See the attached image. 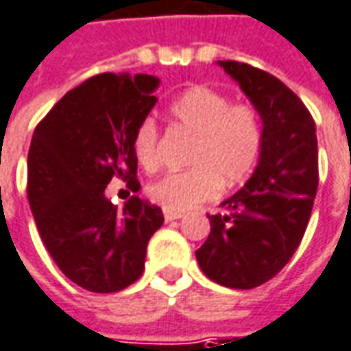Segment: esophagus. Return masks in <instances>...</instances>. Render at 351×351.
<instances>
[{
	"label": "esophagus",
	"instance_id": "1",
	"mask_svg": "<svg viewBox=\"0 0 351 351\" xmlns=\"http://www.w3.org/2000/svg\"><path fill=\"white\" fill-rule=\"evenodd\" d=\"M163 217L167 222H173V220H178L182 218V213H175V210H163Z\"/></svg>",
	"mask_w": 351,
	"mask_h": 351
}]
</instances>
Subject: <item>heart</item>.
I'll return each mask as SVG.
<instances>
[{"label": "heart", "mask_w": 351, "mask_h": 351, "mask_svg": "<svg viewBox=\"0 0 351 351\" xmlns=\"http://www.w3.org/2000/svg\"><path fill=\"white\" fill-rule=\"evenodd\" d=\"M167 112L178 127L195 136V142L188 156L190 169L169 173L148 186L154 203L182 213L251 178L264 146L262 117L252 104H232L224 93L195 85L180 93ZM133 146L142 167H158L159 131L152 117L138 123Z\"/></svg>", "instance_id": "heart-1"}]
</instances>
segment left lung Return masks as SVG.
Wrapping results in <instances>:
<instances>
[{"instance_id": "8db88e82", "label": "left lung", "mask_w": 351, "mask_h": 351, "mask_svg": "<svg viewBox=\"0 0 351 351\" xmlns=\"http://www.w3.org/2000/svg\"><path fill=\"white\" fill-rule=\"evenodd\" d=\"M264 125L258 165L245 186L207 215L210 234L195 251L218 285L254 289L278 276L302 241L317 192V136L312 114L285 83L245 62L218 60Z\"/></svg>"}]
</instances>
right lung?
I'll use <instances>...</instances> for the list:
<instances>
[{
	"instance_id": "1",
	"label": "right lung",
	"mask_w": 351,
	"mask_h": 351,
	"mask_svg": "<svg viewBox=\"0 0 351 351\" xmlns=\"http://www.w3.org/2000/svg\"><path fill=\"white\" fill-rule=\"evenodd\" d=\"M158 85L148 73H99L68 90L32 136L28 201L41 241L66 278L90 293H117L141 278L163 224L161 209L138 195L119 209L104 192L114 176L141 190L133 138Z\"/></svg>"
}]
</instances>
